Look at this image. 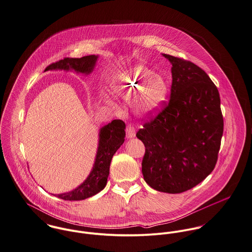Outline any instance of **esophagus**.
<instances>
[{
	"instance_id": "obj_1",
	"label": "esophagus",
	"mask_w": 252,
	"mask_h": 252,
	"mask_svg": "<svg viewBox=\"0 0 252 252\" xmlns=\"http://www.w3.org/2000/svg\"><path fill=\"white\" fill-rule=\"evenodd\" d=\"M135 128L133 127V126L128 125L126 126V137L127 138H133L135 136Z\"/></svg>"
}]
</instances>
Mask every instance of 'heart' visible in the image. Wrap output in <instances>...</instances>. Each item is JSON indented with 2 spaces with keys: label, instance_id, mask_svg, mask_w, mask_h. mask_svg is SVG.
<instances>
[{
  "label": "heart",
  "instance_id": "b5f03b06",
  "mask_svg": "<svg viewBox=\"0 0 252 252\" xmlns=\"http://www.w3.org/2000/svg\"><path fill=\"white\" fill-rule=\"evenodd\" d=\"M114 92L125 98L136 93L132 107L138 115L147 116L156 113L161 106L166 96L167 84L161 76L156 75L151 69L137 65L120 77ZM110 104L116 106L114 102Z\"/></svg>",
  "mask_w": 252,
  "mask_h": 252
}]
</instances>
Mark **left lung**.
<instances>
[{
	"mask_svg": "<svg viewBox=\"0 0 252 252\" xmlns=\"http://www.w3.org/2000/svg\"><path fill=\"white\" fill-rule=\"evenodd\" d=\"M162 55L172 64L169 101L136 136L145 146L146 183L159 192L179 194L214 169L224 122L218 90L208 75L191 61Z\"/></svg>",
	"mask_w": 252,
	"mask_h": 252,
	"instance_id": "left-lung-1",
	"label": "left lung"
}]
</instances>
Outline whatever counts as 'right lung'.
Returning a JSON list of instances; mask_svg holds the SVG:
<instances>
[{"mask_svg": "<svg viewBox=\"0 0 252 252\" xmlns=\"http://www.w3.org/2000/svg\"><path fill=\"white\" fill-rule=\"evenodd\" d=\"M97 57L96 55H88L81 58L66 57L51 63L46 68V71L74 69L76 72L90 74L94 68ZM125 128L126 124L122 120H114L101 128L95 161L89 177L75 190L58 194L56 195L57 198L65 201H82L96 195L105 188L112 158L125 141Z\"/></svg>", "mask_w": 252, "mask_h": 252, "instance_id": "obj_1", "label": "right lung"}]
</instances>
